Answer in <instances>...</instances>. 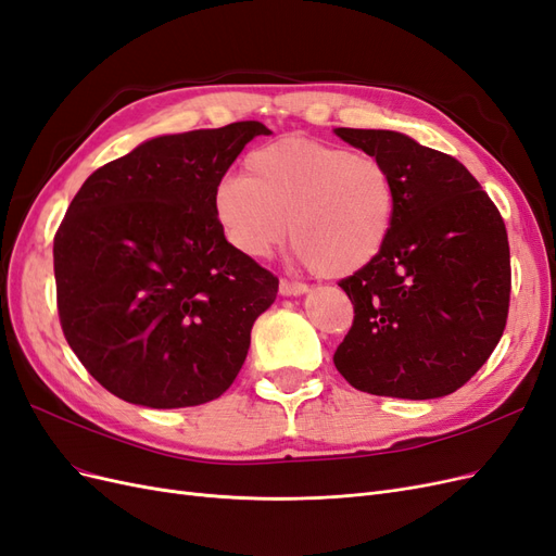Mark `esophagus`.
<instances>
[{
    "mask_svg": "<svg viewBox=\"0 0 556 556\" xmlns=\"http://www.w3.org/2000/svg\"><path fill=\"white\" fill-rule=\"evenodd\" d=\"M278 290H280V294H282V296H301V294H306V292H308V285L282 278V280H280V285H278Z\"/></svg>",
    "mask_w": 556,
    "mask_h": 556,
    "instance_id": "esophagus-1",
    "label": "esophagus"
}]
</instances>
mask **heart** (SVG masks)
I'll list each match as a JSON object with an SVG mask.
<instances>
[{
	"label": "heart",
	"instance_id": "heart-1",
	"mask_svg": "<svg viewBox=\"0 0 556 556\" xmlns=\"http://www.w3.org/2000/svg\"><path fill=\"white\" fill-rule=\"evenodd\" d=\"M211 201L217 227L243 255H271L292 229L301 264L325 278H348L390 239L396 192L374 155L285 137L252 150L245 176H223Z\"/></svg>",
	"mask_w": 556,
	"mask_h": 556
}]
</instances>
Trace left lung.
Returning a JSON list of instances; mask_svg holds the SVG:
<instances>
[{"label":"left lung","mask_w":556,"mask_h":556,"mask_svg":"<svg viewBox=\"0 0 556 556\" xmlns=\"http://www.w3.org/2000/svg\"><path fill=\"white\" fill-rule=\"evenodd\" d=\"M378 157L396 208L380 255L339 282L355 319L333 352L355 390L439 399L478 374L501 341L510 304L503 217L462 162L390 129H333Z\"/></svg>","instance_id":"left-lung-1"}]
</instances>
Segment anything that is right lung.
<instances>
[{"mask_svg": "<svg viewBox=\"0 0 556 556\" xmlns=\"http://www.w3.org/2000/svg\"><path fill=\"white\" fill-rule=\"evenodd\" d=\"M257 121L166 134L83 182L55 233L64 339L111 394L148 408L213 401L237 380L278 278L213 215V188Z\"/></svg>", "mask_w": 556, "mask_h": 556, "instance_id": "obj_1", "label": "right lung"}]
</instances>
